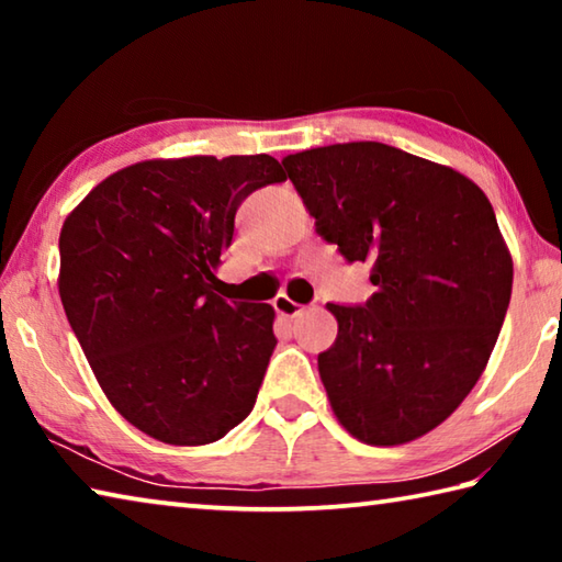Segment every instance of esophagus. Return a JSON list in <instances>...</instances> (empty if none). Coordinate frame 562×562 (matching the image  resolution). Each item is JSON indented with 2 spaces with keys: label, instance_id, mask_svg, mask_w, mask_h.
Returning a JSON list of instances; mask_svg holds the SVG:
<instances>
[{
  "label": "esophagus",
  "instance_id": "esophagus-1",
  "mask_svg": "<svg viewBox=\"0 0 562 562\" xmlns=\"http://www.w3.org/2000/svg\"><path fill=\"white\" fill-rule=\"evenodd\" d=\"M274 310H278V315H282V317H300L304 312L302 304L290 300L288 294H280V297H274Z\"/></svg>",
  "mask_w": 562,
  "mask_h": 562
}]
</instances>
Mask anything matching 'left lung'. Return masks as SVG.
<instances>
[{
  "label": "left lung",
  "instance_id": "obj_1",
  "mask_svg": "<svg viewBox=\"0 0 562 562\" xmlns=\"http://www.w3.org/2000/svg\"><path fill=\"white\" fill-rule=\"evenodd\" d=\"M317 233L369 262L364 307L327 304L317 357L337 422L369 446L422 439L461 406L506 317L513 258L486 193L459 170L376 140L282 160Z\"/></svg>",
  "mask_w": 562,
  "mask_h": 562
}]
</instances>
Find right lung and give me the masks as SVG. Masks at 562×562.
<instances>
[{
  "label": "right lung",
  "mask_w": 562,
  "mask_h": 562,
  "mask_svg": "<svg viewBox=\"0 0 562 562\" xmlns=\"http://www.w3.org/2000/svg\"><path fill=\"white\" fill-rule=\"evenodd\" d=\"M288 178L272 156L140 160L91 190L59 235V294L111 406L170 446H203L252 412L274 310L215 294L235 213Z\"/></svg>",
  "instance_id": "add662e5"
}]
</instances>
